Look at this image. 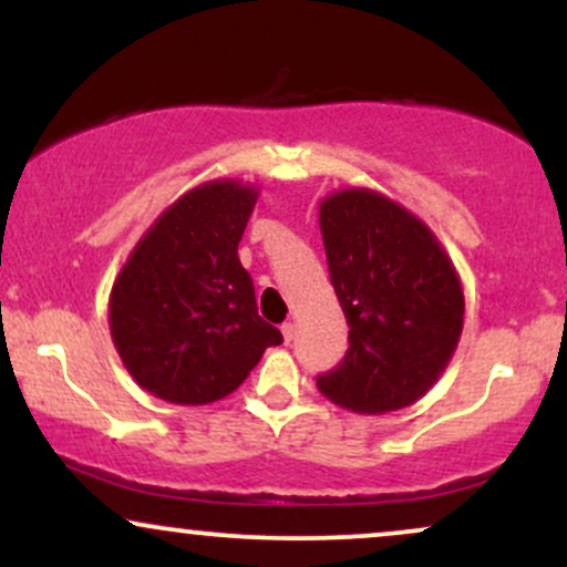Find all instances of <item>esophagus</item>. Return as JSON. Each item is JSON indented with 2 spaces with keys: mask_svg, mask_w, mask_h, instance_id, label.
Wrapping results in <instances>:
<instances>
[{
  "mask_svg": "<svg viewBox=\"0 0 567 567\" xmlns=\"http://www.w3.org/2000/svg\"><path fill=\"white\" fill-rule=\"evenodd\" d=\"M282 338H285V343H290L292 338H296V324L285 322V324H282Z\"/></svg>",
  "mask_w": 567,
  "mask_h": 567,
  "instance_id": "esophagus-1",
  "label": "esophagus"
}]
</instances>
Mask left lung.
Here are the masks:
<instances>
[{"instance_id":"left-lung-1","label":"left lung","mask_w":567,"mask_h":567,"mask_svg":"<svg viewBox=\"0 0 567 567\" xmlns=\"http://www.w3.org/2000/svg\"><path fill=\"white\" fill-rule=\"evenodd\" d=\"M330 282L349 351L317 389L354 413H392L437 383L464 330L458 271L419 216L373 188H338L320 205Z\"/></svg>"}]
</instances>
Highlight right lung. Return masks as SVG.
I'll return each mask as SVG.
<instances>
[{
	"instance_id": "right-lung-1",
	"label": "right lung",
	"mask_w": 567,
	"mask_h": 567,
	"mask_svg": "<svg viewBox=\"0 0 567 567\" xmlns=\"http://www.w3.org/2000/svg\"><path fill=\"white\" fill-rule=\"evenodd\" d=\"M258 188L218 178L178 197L138 239L109 296V328L141 389L175 405L224 400L282 333L258 317L237 245Z\"/></svg>"
}]
</instances>
